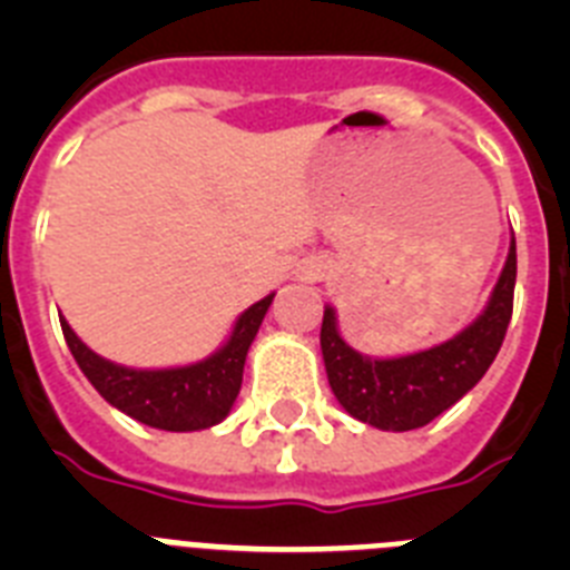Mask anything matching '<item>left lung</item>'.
Instances as JSON below:
<instances>
[{
    "label": "left lung",
    "instance_id": "1",
    "mask_svg": "<svg viewBox=\"0 0 570 570\" xmlns=\"http://www.w3.org/2000/svg\"><path fill=\"white\" fill-rule=\"evenodd\" d=\"M517 242L480 320L454 340L396 360L356 354L336 331L334 308H325L320 331L322 360L340 405L360 422L382 431H414L460 402L485 376L500 354L513 311Z\"/></svg>",
    "mask_w": 570,
    "mask_h": 570
}]
</instances>
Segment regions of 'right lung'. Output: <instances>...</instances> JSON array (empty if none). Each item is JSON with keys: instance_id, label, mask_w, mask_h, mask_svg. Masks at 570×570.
Segmentation results:
<instances>
[{"instance_id": "1", "label": "right lung", "mask_w": 570, "mask_h": 570, "mask_svg": "<svg viewBox=\"0 0 570 570\" xmlns=\"http://www.w3.org/2000/svg\"><path fill=\"white\" fill-rule=\"evenodd\" d=\"M271 302H274V294L250 305L236 320L230 340L214 356L196 365L165 367V371H136V367L114 365L94 354L70 331L65 316L59 322H62L65 342L77 365L110 405L159 431H203L230 414V405L242 387L245 356L262 320L268 314Z\"/></svg>"}]
</instances>
